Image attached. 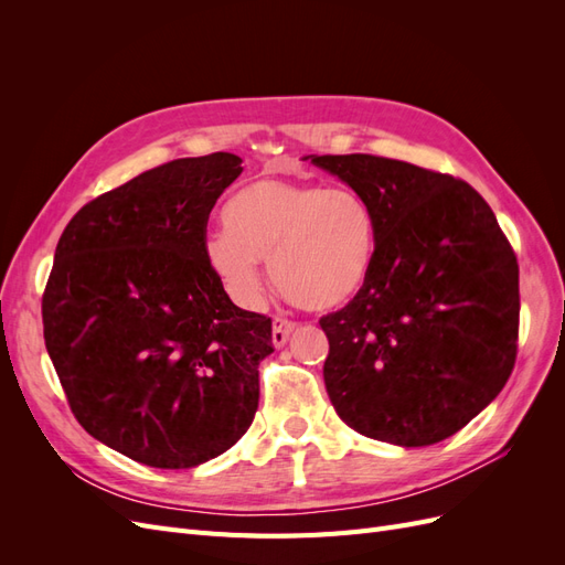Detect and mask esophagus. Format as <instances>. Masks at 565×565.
<instances>
[{"instance_id": "obj_1", "label": "esophagus", "mask_w": 565, "mask_h": 565, "mask_svg": "<svg viewBox=\"0 0 565 565\" xmlns=\"http://www.w3.org/2000/svg\"><path fill=\"white\" fill-rule=\"evenodd\" d=\"M297 330V322L295 320H287V318H276L273 320V347H285L289 334Z\"/></svg>"}]
</instances>
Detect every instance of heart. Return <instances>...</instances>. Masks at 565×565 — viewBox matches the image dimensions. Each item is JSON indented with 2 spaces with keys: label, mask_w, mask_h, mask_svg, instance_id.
<instances>
[{
  "label": "heart",
  "mask_w": 565,
  "mask_h": 565,
  "mask_svg": "<svg viewBox=\"0 0 565 565\" xmlns=\"http://www.w3.org/2000/svg\"><path fill=\"white\" fill-rule=\"evenodd\" d=\"M224 224L230 233H214L204 256L245 306L262 301L264 262L282 297L299 309H334L365 282L377 241L372 210L351 188L282 179L237 191L226 202Z\"/></svg>",
  "instance_id": "1"
}]
</instances>
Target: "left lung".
<instances>
[{"instance_id": "1", "label": "left lung", "mask_w": 565, "mask_h": 565, "mask_svg": "<svg viewBox=\"0 0 565 565\" xmlns=\"http://www.w3.org/2000/svg\"><path fill=\"white\" fill-rule=\"evenodd\" d=\"M374 216L358 295L320 318L328 396L353 431L403 448L467 426L516 363L519 264L490 204L450 174L365 156H311Z\"/></svg>"}]
</instances>
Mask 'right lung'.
Returning a JSON list of instances; mask_svg holds the SVG:
<instances>
[{"instance_id":"add662e5","label":"right lung","mask_w":565,"mask_h":565,"mask_svg":"<svg viewBox=\"0 0 565 565\" xmlns=\"http://www.w3.org/2000/svg\"><path fill=\"white\" fill-rule=\"evenodd\" d=\"M241 162L172 160L87 202L44 287V344L75 419L148 467L218 457L259 407L270 318L237 309L204 256L210 212Z\"/></svg>"}]
</instances>
